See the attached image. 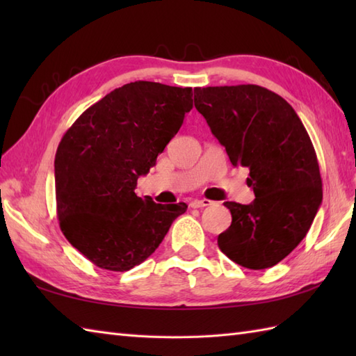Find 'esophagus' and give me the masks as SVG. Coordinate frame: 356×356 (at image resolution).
Here are the masks:
<instances>
[{
  "label": "esophagus",
  "instance_id": "obj_1",
  "mask_svg": "<svg viewBox=\"0 0 356 356\" xmlns=\"http://www.w3.org/2000/svg\"><path fill=\"white\" fill-rule=\"evenodd\" d=\"M209 205H213V202L208 200V199L193 200V202L190 203V207H191V208H203V207H209Z\"/></svg>",
  "mask_w": 356,
  "mask_h": 356
}]
</instances>
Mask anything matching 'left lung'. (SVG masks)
I'll return each mask as SVG.
<instances>
[{"label":"left lung","mask_w":356,"mask_h":356,"mask_svg":"<svg viewBox=\"0 0 356 356\" xmlns=\"http://www.w3.org/2000/svg\"><path fill=\"white\" fill-rule=\"evenodd\" d=\"M194 105L234 166H248L249 205L225 202L232 222L220 251L248 269H266L289 255L311 228L323 200L311 138L282 96L260 86L194 88Z\"/></svg>","instance_id":"left-lung-1"}]
</instances>
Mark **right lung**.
I'll return each instance as SVG.
<instances>
[{
    "label": "right lung",
    "instance_id": "right-lung-1",
    "mask_svg": "<svg viewBox=\"0 0 356 356\" xmlns=\"http://www.w3.org/2000/svg\"><path fill=\"white\" fill-rule=\"evenodd\" d=\"M191 108V87L136 81L87 108L63 136L55 156L59 226L97 268L125 272L145 261L186 211V203L161 205L134 190Z\"/></svg>",
    "mask_w": 356,
    "mask_h": 356
}]
</instances>
